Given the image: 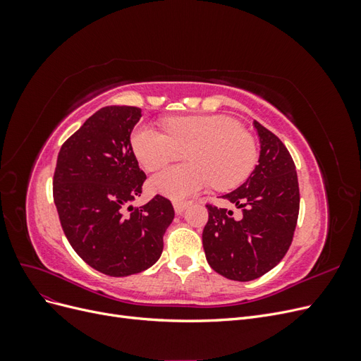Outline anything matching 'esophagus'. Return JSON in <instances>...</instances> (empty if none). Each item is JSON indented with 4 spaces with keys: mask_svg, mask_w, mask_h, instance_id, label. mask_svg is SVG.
Instances as JSON below:
<instances>
[{
    "mask_svg": "<svg viewBox=\"0 0 361 361\" xmlns=\"http://www.w3.org/2000/svg\"><path fill=\"white\" fill-rule=\"evenodd\" d=\"M188 204H190L188 202H174V203H173L174 211H176L178 214H182L185 209H187Z\"/></svg>",
    "mask_w": 361,
    "mask_h": 361,
    "instance_id": "34e87169",
    "label": "esophagus"
}]
</instances>
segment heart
<instances>
[{
  "label": "heart",
  "instance_id": "obj_1",
  "mask_svg": "<svg viewBox=\"0 0 361 361\" xmlns=\"http://www.w3.org/2000/svg\"><path fill=\"white\" fill-rule=\"evenodd\" d=\"M167 134L140 125L130 134L137 159L146 170H158L185 150L190 162L173 166L150 179L154 191L183 200L207 185L231 190L253 171L257 147L236 120L226 116H182L164 122Z\"/></svg>",
  "mask_w": 361,
  "mask_h": 361
}]
</instances>
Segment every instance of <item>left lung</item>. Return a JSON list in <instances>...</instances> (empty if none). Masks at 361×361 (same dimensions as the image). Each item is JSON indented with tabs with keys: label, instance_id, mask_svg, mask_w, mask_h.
I'll return each instance as SVG.
<instances>
[{
	"label": "left lung",
	"instance_id": "left-lung-1",
	"mask_svg": "<svg viewBox=\"0 0 361 361\" xmlns=\"http://www.w3.org/2000/svg\"><path fill=\"white\" fill-rule=\"evenodd\" d=\"M259 141V164L248 179L223 199L243 211L206 204L203 248L207 264L228 280L259 279L285 257L300 212V188L295 164L281 140L253 122Z\"/></svg>",
	"mask_w": 361,
	"mask_h": 361
}]
</instances>
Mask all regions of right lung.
<instances>
[{"mask_svg": "<svg viewBox=\"0 0 361 361\" xmlns=\"http://www.w3.org/2000/svg\"><path fill=\"white\" fill-rule=\"evenodd\" d=\"M141 117L137 106H104L61 146L54 171V203L69 244L87 265L111 277L150 268L162 253L173 204L143 192L146 174L130 146Z\"/></svg>", "mask_w": 361, "mask_h": 361, "instance_id": "add662e5", "label": "right lung"}]
</instances>
